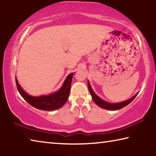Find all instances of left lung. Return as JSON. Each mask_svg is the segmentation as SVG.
Returning <instances> with one entry per match:
<instances>
[{"label": "left lung", "instance_id": "left-lung-1", "mask_svg": "<svg viewBox=\"0 0 156 156\" xmlns=\"http://www.w3.org/2000/svg\"><path fill=\"white\" fill-rule=\"evenodd\" d=\"M88 88H89V92H90V94L91 95L92 98H93L94 101L95 102V103H96L97 105H98L100 107L103 108V109H107V110H118V109H122V108L125 107V106H126V105H128L129 103H130L131 102L133 101V100L135 98L137 95H138V94H136L135 96L132 97L131 98H130L128 100H126L125 102H120V103L113 104V103H109V102H105L103 100H102L101 98H100L98 96H96V94L94 92L93 89H91V87L90 85V84H89V81H88Z\"/></svg>", "mask_w": 156, "mask_h": 156}]
</instances>
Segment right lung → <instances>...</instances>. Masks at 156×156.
<instances>
[{
  "mask_svg": "<svg viewBox=\"0 0 156 156\" xmlns=\"http://www.w3.org/2000/svg\"><path fill=\"white\" fill-rule=\"evenodd\" d=\"M73 75V73H72L67 76L59 91L56 93L50 94L49 96H42L39 97L31 96L23 90L18 83L17 79H16V84L18 91L21 96L31 106L41 110L51 111L62 107L67 101L69 96Z\"/></svg>",
  "mask_w": 156,
  "mask_h": 156,
  "instance_id": "1",
  "label": "right lung"
}]
</instances>
